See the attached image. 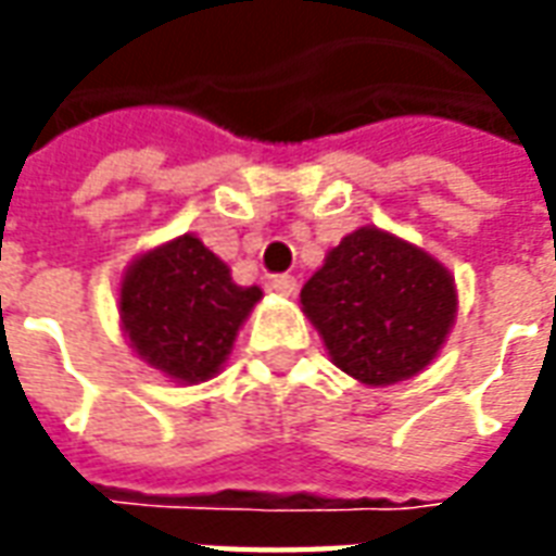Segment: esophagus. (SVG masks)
Listing matches in <instances>:
<instances>
[{"label":"esophagus","mask_w":556,"mask_h":556,"mask_svg":"<svg viewBox=\"0 0 556 556\" xmlns=\"http://www.w3.org/2000/svg\"><path fill=\"white\" fill-rule=\"evenodd\" d=\"M270 289L282 294V298H291L294 291H298V279L291 277V274H279V277L270 279Z\"/></svg>","instance_id":"1"}]
</instances>
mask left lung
Listing matches in <instances>:
<instances>
[{"instance_id":"1","label":"left lung","mask_w":556,"mask_h":556,"mask_svg":"<svg viewBox=\"0 0 556 556\" xmlns=\"http://www.w3.org/2000/svg\"><path fill=\"white\" fill-rule=\"evenodd\" d=\"M301 306L342 372L387 387L438 357L458 294L450 270L426 250L363 226L327 253L301 289Z\"/></svg>"}]
</instances>
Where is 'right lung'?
<instances>
[{
	"instance_id": "1",
	"label": "right lung",
	"mask_w": 556,
	"mask_h": 556,
	"mask_svg": "<svg viewBox=\"0 0 556 556\" xmlns=\"http://www.w3.org/2000/svg\"><path fill=\"white\" fill-rule=\"evenodd\" d=\"M258 301V286H238L226 262L195 235H181L130 262L118 315L130 349L148 366L178 384H199L223 369Z\"/></svg>"
}]
</instances>
